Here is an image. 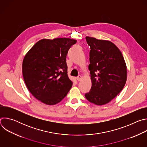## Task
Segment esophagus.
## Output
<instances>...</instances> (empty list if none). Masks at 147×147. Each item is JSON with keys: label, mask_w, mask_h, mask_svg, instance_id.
<instances>
[{"label": "esophagus", "mask_w": 147, "mask_h": 147, "mask_svg": "<svg viewBox=\"0 0 147 147\" xmlns=\"http://www.w3.org/2000/svg\"><path fill=\"white\" fill-rule=\"evenodd\" d=\"M81 79H82V76H81L79 75L77 77V80L78 81H80V80H81Z\"/></svg>", "instance_id": "obj_1"}]
</instances>
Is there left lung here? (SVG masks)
Wrapping results in <instances>:
<instances>
[{"instance_id":"left-lung-1","label":"left lung","mask_w":147,"mask_h":147,"mask_svg":"<svg viewBox=\"0 0 147 147\" xmlns=\"http://www.w3.org/2000/svg\"><path fill=\"white\" fill-rule=\"evenodd\" d=\"M90 47L88 66L92 87L85 95L96 105H103L123 90L127 80V67L119 49L112 42L86 36Z\"/></svg>"}]
</instances>
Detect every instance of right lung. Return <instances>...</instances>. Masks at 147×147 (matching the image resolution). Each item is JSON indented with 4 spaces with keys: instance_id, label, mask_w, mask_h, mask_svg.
<instances>
[{
    "instance_id": "obj_1",
    "label": "right lung",
    "mask_w": 147,
    "mask_h": 147,
    "mask_svg": "<svg viewBox=\"0 0 147 147\" xmlns=\"http://www.w3.org/2000/svg\"><path fill=\"white\" fill-rule=\"evenodd\" d=\"M77 40L67 38L40 39L29 50L23 61V75L32 95L53 105L63 99L73 82L67 75L66 56Z\"/></svg>"
}]
</instances>
